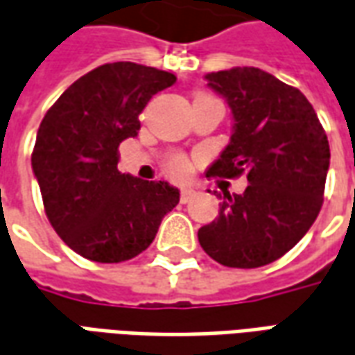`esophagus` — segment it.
<instances>
[{"label":"esophagus","mask_w":355,"mask_h":355,"mask_svg":"<svg viewBox=\"0 0 355 355\" xmlns=\"http://www.w3.org/2000/svg\"><path fill=\"white\" fill-rule=\"evenodd\" d=\"M193 197H195V191L187 189V187H185V189H182V195H180V198H182L183 205H185V202H189Z\"/></svg>","instance_id":"1"}]
</instances>
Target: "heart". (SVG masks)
<instances>
[{
	"instance_id": "1",
	"label": "heart",
	"mask_w": 355,
	"mask_h": 355,
	"mask_svg": "<svg viewBox=\"0 0 355 355\" xmlns=\"http://www.w3.org/2000/svg\"><path fill=\"white\" fill-rule=\"evenodd\" d=\"M198 95H202V93H198ZM191 166L189 160L185 157H172L168 160V172L172 173L173 178H185L187 173H189Z\"/></svg>"
}]
</instances>
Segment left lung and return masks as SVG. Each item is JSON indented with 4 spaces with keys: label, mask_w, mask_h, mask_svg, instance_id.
<instances>
[{
    "label": "left lung",
    "mask_w": 355,
    "mask_h": 355,
    "mask_svg": "<svg viewBox=\"0 0 355 355\" xmlns=\"http://www.w3.org/2000/svg\"><path fill=\"white\" fill-rule=\"evenodd\" d=\"M206 80L235 120L231 143L206 178L245 175L248 185L241 195L223 191L220 216L198 230V243L222 266L262 268L318 218L331 160L327 133L304 93L263 70L237 67Z\"/></svg>",
    "instance_id": "1"
}]
</instances>
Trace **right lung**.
Returning <instances> with one entry per match:
<instances>
[{"mask_svg": "<svg viewBox=\"0 0 355 355\" xmlns=\"http://www.w3.org/2000/svg\"><path fill=\"white\" fill-rule=\"evenodd\" d=\"M175 82L164 70L107 62L76 80L45 112L32 150L47 220L92 262L118 263L149 248L180 191L118 172L120 143L139 114Z\"/></svg>", "mask_w": 355, "mask_h": 355, "instance_id": "obj_1", "label": "right lung"}]
</instances>
